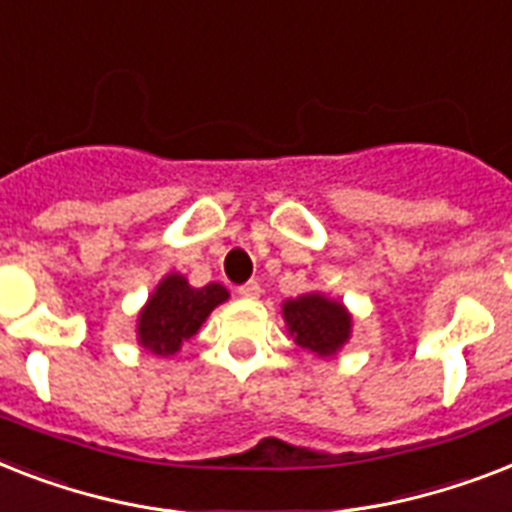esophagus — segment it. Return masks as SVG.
<instances>
[{
  "instance_id": "1",
  "label": "esophagus",
  "mask_w": 512,
  "mask_h": 512,
  "mask_svg": "<svg viewBox=\"0 0 512 512\" xmlns=\"http://www.w3.org/2000/svg\"><path fill=\"white\" fill-rule=\"evenodd\" d=\"M237 293H240L243 298H259L261 296V285L256 280H248V282H243L240 288H237Z\"/></svg>"
}]
</instances>
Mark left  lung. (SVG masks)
<instances>
[{
	"instance_id": "8db88e82",
	"label": "left lung",
	"mask_w": 512,
	"mask_h": 512,
	"mask_svg": "<svg viewBox=\"0 0 512 512\" xmlns=\"http://www.w3.org/2000/svg\"><path fill=\"white\" fill-rule=\"evenodd\" d=\"M282 317L293 341L317 357H333L351 338V314L346 306L322 293L288 298L282 304Z\"/></svg>"
}]
</instances>
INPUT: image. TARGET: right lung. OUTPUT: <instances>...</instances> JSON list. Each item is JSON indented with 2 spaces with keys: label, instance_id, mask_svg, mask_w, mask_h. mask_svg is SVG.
<instances>
[{
  "label": "right lung",
  "instance_id": "1",
  "mask_svg": "<svg viewBox=\"0 0 512 512\" xmlns=\"http://www.w3.org/2000/svg\"><path fill=\"white\" fill-rule=\"evenodd\" d=\"M230 298L219 282H208L203 288H192L187 277L171 272L158 282L153 296L142 306L137 320V341L142 349L158 357H171L198 333L206 317L216 306Z\"/></svg>",
  "mask_w": 512,
  "mask_h": 512
}]
</instances>
